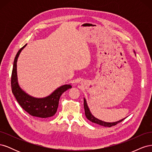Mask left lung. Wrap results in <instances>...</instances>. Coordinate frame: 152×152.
I'll return each instance as SVG.
<instances>
[{
	"mask_svg": "<svg viewBox=\"0 0 152 152\" xmlns=\"http://www.w3.org/2000/svg\"><path fill=\"white\" fill-rule=\"evenodd\" d=\"M84 110H85V115H86V118L88 119V120H89L92 122L99 124V125L104 126V127H111L112 126H114L117 125V124L121 122L122 121H124V119H125V118H123V119H122V120L119 121H117V122H103L102 121L99 120V119L95 118L93 115L91 114L88 107H87V104L86 101L85 99H84Z\"/></svg>",
	"mask_w": 152,
	"mask_h": 152,
	"instance_id": "1",
	"label": "left lung"
}]
</instances>
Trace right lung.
Segmentation results:
<instances>
[{
	"label": "right lung",
	"mask_w": 152,
	"mask_h": 152,
	"mask_svg": "<svg viewBox=\"0 0 152 152\" xmlns=\"http://www.w3.org/2000/svg\"><path fill=\"white\" fill-rule=\"evenodd\" d=\"M26 45L25 44L17 53L11 75V89L17 102L22 108L29 113L30 115L40 118H48L53 116L57 112L59 100L61 94L68 89L72 88L70 85H64L55 90L50 96L44 98H35L25 93L18 86L17 80L16 63L18 56Z\"/></svg>",
	"instance_id": "1"
}]
</instances>
